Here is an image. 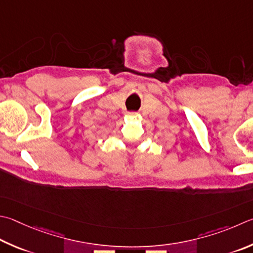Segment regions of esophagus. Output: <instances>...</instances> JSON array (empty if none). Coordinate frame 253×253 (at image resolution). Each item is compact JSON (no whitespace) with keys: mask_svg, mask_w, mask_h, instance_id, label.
<instances>
[{"mask_svg":"<svg viewBox=\"0 0 253 253\" xmlns=\"http://www.w3.org/2000/svg\"><path fill=\"white\" fill-rule=\"evenodd\" d=\"M128 114H129V115H130V116H134V117H137V116H139V115H138V114H137V113H128Z\"/></svg>","mask_w":253,"mask_h":253,"instance_id":"obj_1","label":"esophagus"}]
</instances>
